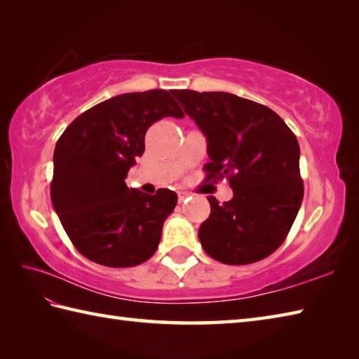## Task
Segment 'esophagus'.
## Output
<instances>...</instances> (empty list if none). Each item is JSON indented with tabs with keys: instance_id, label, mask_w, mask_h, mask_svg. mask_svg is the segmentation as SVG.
Listing matches in <instances>:
<instances>
[{
	"instance_id": "34e87169",
	"label": "esophagus",
	"mask_w": 359,
	"mask_h": 359,
	"mask_svg": "<svg viewBox=\"0 0 359 359\" xmlns=\"http://www.w3.org/2000/svg\"><path fill=\"white\" fill-rule=\"evenodd\" d=\"M177 194H179V203L185 202V201L188 199V197H189V193H187V191H179Z\"/></svg>"
}]
</instances>
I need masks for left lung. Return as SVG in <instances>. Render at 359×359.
<instances>
[{
    "mask_svg": "<svg viewBox=\"0 0 359 359\" xmlns=\"http://www.w3.org/2000/svg\"><path fill=\"white\" fill-rule=\"evenodd\" d=\"M172 95L207 137L205 180L226 177L233 189L224 203L207 197L203 250L228 265L262 261L285 241L302 203L296 135L276 112L234 94L182 89Z\"/></svg>",
    "mask_w": 359,
    "mask_h": 359,
    "instance_id": "1",
    "label": "left lung"
}]
</instances>
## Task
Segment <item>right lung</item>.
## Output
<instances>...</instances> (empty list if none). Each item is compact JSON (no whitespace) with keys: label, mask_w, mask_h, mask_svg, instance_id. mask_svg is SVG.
Instances as JSON below:
<instances>
[{"label":"right lung","mask_w":359,"mask_h":359,"mask_svg":"<svg viewBox=\"0 0 359 359\" xmlns=\"http://www.w3.org/2000/svg\"><path fill=\"white\" fill-rule=\"evenodd\" d=\"M163 117H185L163 89L112 97L65 129L53 151L50 199L74 247L95 264L125 269L156 253L177 194L126 187L144 134Z\"/></svg>","instance_id":"right-lung-1"}]
</instances>
